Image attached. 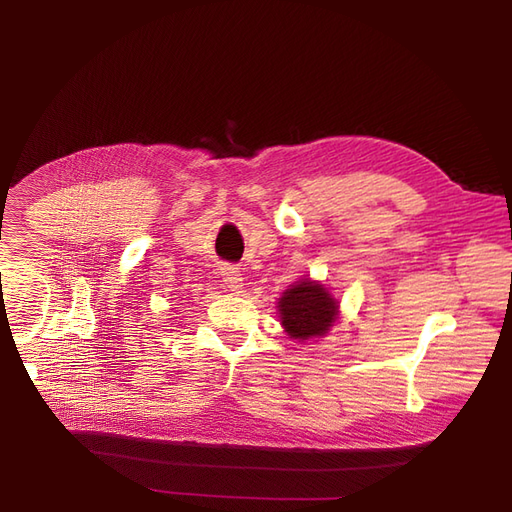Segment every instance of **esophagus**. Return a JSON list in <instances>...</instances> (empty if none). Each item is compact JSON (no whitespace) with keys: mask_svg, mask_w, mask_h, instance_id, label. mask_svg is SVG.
I'll use <instances>...</instances> for the list:
<instances>
[{"mask_svg":"<svg viewBox=\"0 0 512 512\" xmlns=\"http://www.w3.org/2000/svg\"><path fill=\"white\" fill-rule=\"evenodd\" d=\"M220 275H222V282H224V286H226L228 290L239 292V290L243 288V277H241V271H239L237 267L224 265V267L220 269Z\"/></svg>","mask_w":512,"mask_h":512,"instance_id":"obj_1","label":"esophagus"}]
</instances>
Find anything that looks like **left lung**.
<instances>
[{"mask_svg": "<svg viewBox=\"0 0 512 512\" xmlns=\"http://www.w3.org/2000/svg\"><path fill=\"white\" fill-rule=\"evenodd\" d=\"M337 301L318 282L301 280L292 284L277 301L282 327L292 339H309L327 335L337 320Z\"/></svg>", "mask_w": 512, "mask_h": 512, "instance_id": "obj_1", "label": "left lung"}]
</instances>
